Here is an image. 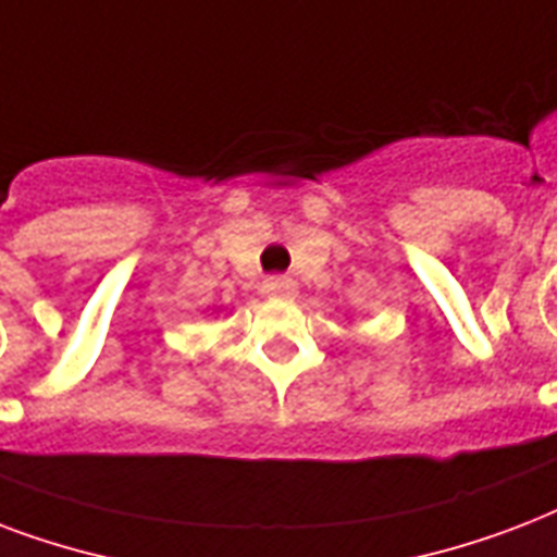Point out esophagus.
Returning <instances> with one entry per match:
<instances>
[{
    "label": "esophagus",
    "instance_id": "1",
    "mask_svg": "<svg viewBox=\"0 0 557 557\" xmlns=\"http://www.w3.org/2000/svg\"><path fill=\"white\" fill-rule=\"evenodd\" d=\"M265 295L269 297H295L297 295V283L292 277H271L265 280Z\"/></svg>",
    "mask_w": 557,
    "mask_h": 557
}]
</instances>
